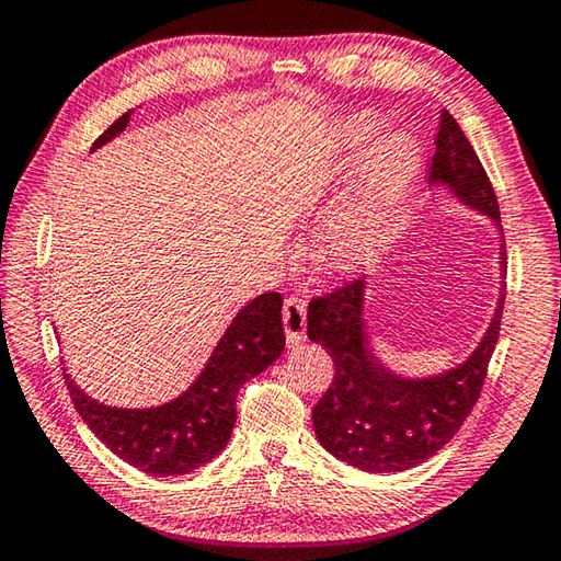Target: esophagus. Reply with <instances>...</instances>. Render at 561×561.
<instances>
[{"label":"esophagus","instance_id":"1","mask_svg":"<svg viewBox=\"0 0 561 561\" xmlns=\"http://www.w3.org/2000/svg\"><path fill=\"white\" fill-rule=\"evenodd\" d=\"M282 319H284V331H287V341L294 346L299 344L307 334V301L299 294H291V297L284 299L282 307Z\"/></svg>","mask_w":561,"mask_h":561}]
</instances>
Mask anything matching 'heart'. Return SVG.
Listing matches in <instances>:
<instances>
[{"mask_svg": "<svg viewBox=\"0 0 561 561\" xmlns=\"http://www.w3.org/2000/svg\"><path fill=\"white\" fill-rule=\"evenodd\" d=\"M374 130L371 118H356L348 126L354 144ZM415 163V148L405 136H391L376 148L360 185L321 230L319 254L331 270H351L371 257L398 225L411 195Z\"/></svg>", "mask_w": 561, "mask_h": 561, "instance_id": "obj_1", "label": "heart"}]
</instances>
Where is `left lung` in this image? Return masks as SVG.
<instances>
[{
	"mask_svg": "<svg viewBox=\"0 0 561 561\" xmlns=\"http://www.w3.org/2000/svg\"><path fill=\"white\" fill-rule=\"evenodd\" d=\"M431 180L448 183L474 210L500 222L497 195L450 111H440ZM505 260V257H502ZM364 279L311 297L307 334L334 358V381L311 411L319 443L366 472H403L433 458L468 421L500 339L502 294L488 336L462 366L425 381L398 378L368 348L360 319Z\"/></svg>",
	"mask_w": 561,
	"mask_h": 561,
	"instance_id": "left-lung-1",
	"label": "left lung"
}]
</instances>
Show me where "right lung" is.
<instances>
[{
  "label": "right lung",
  "mask_w": 561,
  "mask_h": 561,
  "mask_svg": "<svg viewBox=\"0 0 561 561\" xmlns=\"http://www.w3.org/2000/svg\"><path fill=\"white\" fill-rule=\"evenodd\" d=\"M128 118L130 111L113 121L93 148L118 136L128 126ZM282 351V294L267 291L234 317L201 378L165 405L148 411L108 408L83 393L66 371L64 381L73 408L106 448L133 468L168 478L193 472L225 448L234 428L237 391L270 368Z\"/></svg>",
  "instance_id": "1"
}]
</instances>
